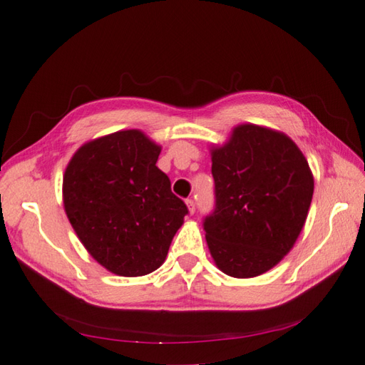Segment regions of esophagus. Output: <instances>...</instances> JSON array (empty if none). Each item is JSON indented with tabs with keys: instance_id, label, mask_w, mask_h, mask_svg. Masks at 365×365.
I'll use <instances>...</instances> for the list:
<instances>
[{
	"instance_id": "34e87169",
	"label": "esophagus",
	"mask_w": 365,
	"mask_h": 365,
	"mask_svg": "<svg viewBox=\"0 0 365 365\" xmlns=\"http://www.w3.org/2000/svg\"><path fill=\"white\" fill-rule=\"evenodd\" d=\"M187 205H188V210H190V213H191V215L196 212V204H195V200H192L191 197H190V199H187Z\"/></svg>"
}]
</instances>
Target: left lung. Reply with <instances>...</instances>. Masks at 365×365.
<instances>
[{"label":"left lung","instance_id":"obj_1","mask_svg":"<svg viewBox=\"0 0 365 365\" xmlns=\"http://www.w3.org/2000/svg\"><path fill=\"white\" fill-rule=\"evenodd\" d=\"M215 208L204 218L208 250L222 273L254 277L289 254L304 226L314 177L292 139L245 123L212 149Z\"/></svg>","mask_w":365,"mask_h":365}]
</instances>
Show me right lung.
Returning <instances> with one entry per match:
<instances>
[{
	"label": "right lung",
	"instance_id": "add662e5",
	"mask_svg": "<svg viewBox=\"0 0 365 365\" xmlns=\"http://www.w3.org/2000/svg\"><path fill=\"white\" fill-rule=\"evenodd\" d=\"M161 147L123 130L81 145L67 165L63 197L80 242L119 276L161 267L188 208L157 168Z\"/></svg>",
	"mask_w": 365,
	"mask_h": 365
}]
</instances>
